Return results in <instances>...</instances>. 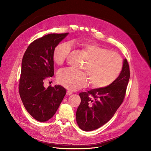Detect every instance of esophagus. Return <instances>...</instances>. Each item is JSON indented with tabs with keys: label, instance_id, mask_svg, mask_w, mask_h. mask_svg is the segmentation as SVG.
<instances>
[{
	"label": "esophagus",
	"instance_id": "1",
	"mask_svg": "<svg viewBox=\"0 0 151 151\" xmlns=\"http://www.w3.org/2000/svg\"><path fill=\"white\" fill-rule=\"evenodd\" d=\"M71 94H72V92H71L70 91H67V93H66L67 96H70V95H71Z\"/></svg>",
	"mask_w": 151,
	"mask_h": 151
}]
</instances>
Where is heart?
<instances>
[{
    "instance_id": "obj_1",
    "label": "heart",
    "mask_w": 151,
    "mask_h": 151,
    "mask_svg": "<svg viewBox=\"0 0 151 151\" xmlns=\"http://www.w3.org/2000/svg\"><path fill=\"white\" fill-rule=\"evenodd\" d=\"M77 44L88 59L83 66L87 72L71 68L62 69L58 74V82L71 91H76L88 85V75L94 88H105L113 84L123 69L124 62L121 55L92 43L81 42ZM71 49L69 42L58 45L52 53L54 61L58 65H62Z\"/></svg>"
}]
</instances>
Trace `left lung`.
I'll return each mask as SVG.
<instances>
[{"label":"left lung","mask_w":151,"mask_h":151,"mask_svg":"<svg viewBox=\"0 0 151 151\" xmlns=\"http://www.w3.org/2000/svg\"><path fill=\"white\" fill-rule=\"evenodd\" d=\"M130 75L129 65L125 59L122 72L113 84L80 93L81 104L76 114L79 127L86 132L94 130L112 118L124 100Z\"/></svg>","instance_id":"8db88e82"}]
</instances>
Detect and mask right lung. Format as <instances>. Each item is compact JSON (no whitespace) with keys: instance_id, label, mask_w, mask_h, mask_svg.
Here are the masks:
<instances>
[{"instance_id":"obj_1","label":"right lung","mask_w":151,"mask_h":151,"mask_svg":"<svg viewBox=\"0 0 151 151\" xmlns=\"http://www.w3.org/2000/svg\"><path fill=\"white\" fill-rule=\"evenodd\" d=\"M68 34H50L38 38L29 45L23 55L20 97L27 112L40 122L50 119L66 94L65 89L60 85L46 89L43 84L54 75V50Z\"/></svg>"}]
</instances>
